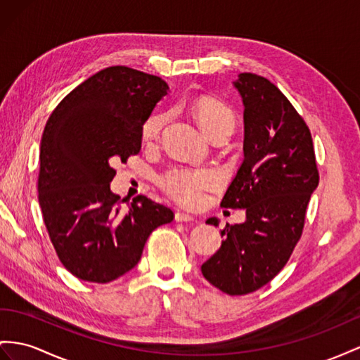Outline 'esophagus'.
Masks as SVG:
<instances>
[{
  "instance_id": "esophagus-1",
  "label": "esophagus",
  "mask_w": 360,
  "mask_h": 360,
  "mask_svg": "<svg viewBox=\"0 0 360 360\" xmlns=\"http://www.w3.org/2000/svg\"><path fill=\"white\" fill-rule=\"evenodd\" d=\"M174 220H176V222L191 224V222H195V217L190 216V214H187V213H181V211H178V213L174 214Z\"/></svg>"
}]
</instances>
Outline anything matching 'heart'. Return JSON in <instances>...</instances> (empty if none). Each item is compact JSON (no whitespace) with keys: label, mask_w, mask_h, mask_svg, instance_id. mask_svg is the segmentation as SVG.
Returning <instances> with one entry per match:
<instances>
[{"label":"heart","mask_w":360,"mask_h":360,"mask_svg":"<svg viewBox=\"0 0 360 360\" xmlns=\"http://www.w3.org/2000/svg\"><path fill=\"white\" fill-rule=\"evenodd\" d=\"M193 115L210 138L217 132H228L236 126L233 109L214 97H199L193 103ZM167 122V114L155 112L143 124L141 136L144 143H153L160 138ZM217 184V174L205 169L173 167L160 176V186L167 195L182 205L193 207L202 200V195Z\"/></svg>","instance_id":"heart-1"}]
</instances>
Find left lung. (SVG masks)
Returning <instances> with one entry per match:
<instances>
[{"mask_svg":"<svg viewBox=\"0 0 360 360\" xmlns=\"http://www.w3.org/2000/svg\"><path fill=\"white\" fill-rule=\"evenodd\" d=\"M234 85L245 105V160L220 207L245 208L246 220L226 224L219 251L200 268L233 297L259 290L289 262L319 182L310 129L288 97L251 72ZM207 224L219 225L217 219Z\"/></svg>","mask_w":360,"mask_h":360,"instance_id":"1","label":"left lung"}]
</instances>
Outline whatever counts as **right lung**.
Masks as SVG:
<instances>
[{
	"label": "right lung",
	"mask_w": 360,
	"mask_h": 360,
	"mask_svg": "<svg viewBox=\"0 0 360 360\" xmlns=\"http://www.w3.org/2000/svg\"><path fill=\"white\" fill-rule=\"evenodd\" d=\"M169 85L123 65L96 72L54 108L38 174L44 224L60 263L79 280L109 283L140 262L153 229L174 214L147 196L131 207L109 188L114 165L141 149L143 124Z\"/></svg>",
	"instance_id": "1"
}]
</instances>
